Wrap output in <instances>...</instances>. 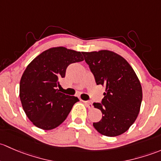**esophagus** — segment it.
<instances>
[{"instance_id": "obj_1", "label": "esophagus", "mask_w": 161, "mask_h": 161, "mask_svg": "<svg viewBox=\"0 0 161 161\" xmlns=\"http://www.w3.org/2000/svg\"><path fill=\"white\" fill-rule=\"evenodd\" d=\"M84 103L85 104V105L87 106V107L89 109L92 108H93V105H92V104L90 102H88V101H85V102H84Z\"/></svg>"}]
</instances>
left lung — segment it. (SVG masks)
Masks as SVG:
<instances>
[{
  "instance_id": "1",
  "label": "left lung",
  "mask_w": 161,
  "mask_h": 161,
  "mask_svg": "<svg viewBox=\"0 0 161 161\" xmlns=\"http://www.w3.org/2000/svg\"><path fill=\"white\" fill-rule=\"evenodd\" d=\"M82 54L96 84L106 86L102 102L93 104L102 112V119L93 125L106 136L124 133L138 116L142 99L141 84L135 71L123 57L112 51Z\"/></svg>"
}]
</instances>
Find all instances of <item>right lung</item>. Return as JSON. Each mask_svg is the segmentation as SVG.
<instances>
[{"mask_svg":"<svg viewBox=\"0 0 161 161\" xmlns=\"http://www.w3.org/2000/svg\"><path fill=\"white\" fill-rule=\"evenodd\" d=\"M84 60L80 52L65 47L51 48L35 58L20 81L21 105L29 120L38 128L50 130L59 126L79 99L57 89L67 67Z\"/></svg>","mask_w":161,"mask_h":161,"instance_id":"add662e5","label":"right lung"}]
</instances>
